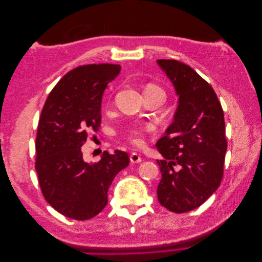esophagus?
Here are the masks:
<instances>
[{
    "label": "esophagus",
    "instance_id": "esophagus-1",
    "mask_svg": "<svg viewBox=\"0 0 262 262\" xmlns=\"http://www.w3.org/2000/svg\"><path fill=\"white\" fill-rule=\"evenodd\" d=\"M130 161H131V163H140L141 161H142V158H141V155L140 154H138V153H131V155H130Z\"/></svg>",
    "mask_w": 262,
    "mask_h": 262
}]
</instances>
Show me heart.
I'll return each mask as SVG.
<instances>
[{
  "label": "heart",
  "mask_w": 262,
  "mask_h": 262,
  "mask_svg": "<svg viewBox=\"0 0 262 262\" xmlns=\"http://www.w3.org/2000/svg\"><path fill=\"white\" fill-rule=\"evenodd\" d=\"M156 94V95H161V96H166L165 91L162 89L161 86H158L157 84L154 83H148L145 89H144V94ZM153 130V125L147 124V125H137L132 128L129 133H128V140L131 142L132 144L137 145V146H141L142 144L144 143V134L147 131Z\"/></svg>",
  "instance_id": "heart-1"
}]
</instances>
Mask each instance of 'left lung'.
<instances>
[{"mask_svg": "<svg viewBox=\"0 0 262 262\" xmlns=\"http://www.w3.org/2000/svg\"><path fill=\"white\" fill-rule=\"evenodd\" d=\"M157 63L179 97L173 121L156 143L164 157L157 161V198L167 210L185 213L207 201L223 178L224 113L212 86L193 69L177 60Z\"/></svg>", "mask_w": 262, "mask_h": 262, "instance_id": "obj_1", "label": "left lung"}]
</instances>
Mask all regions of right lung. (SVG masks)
Listing matches in <instances>:
<instances>
[{
  "mask_svg": "<svg viewBox=\"0 0 262 262\" xmlns=\"http://www.w3.org/2000/svg\"><path fill=\"white\" fill-rule=\"evenodd\" d=\"M120 70L109 63L77 67L54 86L42 108L35 167L46 201L67 217L96 216L106 207L114 178L130 163L128 154L116 149L91 164L81 149L89 132L99 130L102 94Z\"/></svg>",
  "mask_w": 262,
  "mask_h": 262,
  "instance_id": "add662e5",
  "label": "right lung"
}]
</instances>
